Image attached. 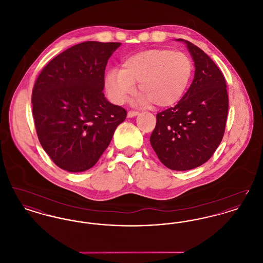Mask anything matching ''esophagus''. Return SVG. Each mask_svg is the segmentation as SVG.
<instances>
[{
    "label": "esophagus",
    "mask_w": 263,
    "mask_h": 263,
    "mask_svg": "<svg viewBox=\"0 0 263 263\" xmlns=\"http://www.w3.org/2000/svg\"><path fill=\"white\" fill-rule=\"evenodd\" d=\"M138 114H139V112L138 111H134V110H130V111H128V113H127V116L128 117H135V116H137Z\"/></svg>",
    "instance_id": "34e87169"
}]
</instances>
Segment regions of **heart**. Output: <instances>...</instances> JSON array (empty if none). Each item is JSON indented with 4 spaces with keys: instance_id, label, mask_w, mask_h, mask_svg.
I'll return each mask as SVG.
<instances>
[{
    "instance_id": "1",
    "label": "heart",
    "mask_w": 263,
    "mask_h": 263,
    "mask_svg": "<svg viewBox=\"0 0 263 263\" xmlns=\"http://www.w3.org/2000/svg\"><path fill=\"white\" fill-rule=\"evenodd\" d=\"M193 65L180 51L153 48L128 57L121 70L112 69L105 77V88L116 103L122 104L135 92L138 101L154 107H168L180 100L187 88Z\"/></svg>"
}]
</instances>
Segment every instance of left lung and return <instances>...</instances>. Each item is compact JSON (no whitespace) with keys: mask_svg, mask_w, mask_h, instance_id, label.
<instances>
[{"mask_svg":"<svg viewBox=\"0 0 263 263\" xmlns=\"http://www.w3.org/2000/svg\"><path fill=\"white\" fill-rule=\"evenodd\" d=\"M195 67L194 79L175 107L157 114L151 145L173 171H188L206 163L225 133L229 99L225 78L212 59L187 40Z\"/></svg>","mask_w":263,"mask_h":263,"instance_id":"8db88e82","label":"left lung"}]
</instances>
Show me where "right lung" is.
<instances>
[{
	"mask_svg": "<svg viewBox=\"0 0 263 263\" xmlns=\"http://www.w3.org/2000/svg\"><path fill=\"white\" fill-rule=\"evenodd\" d=\"M121 43L86 41L48 63L32 89L39 142L56 165L70 173L92 167L108 147L126 110L102 92L108 59Z\"/></svg>",
	"mask_w": 263,
	"mask_h": 263,
	"instance_id": "obj_1",
	"label": "right lung"
}]
</instances>
